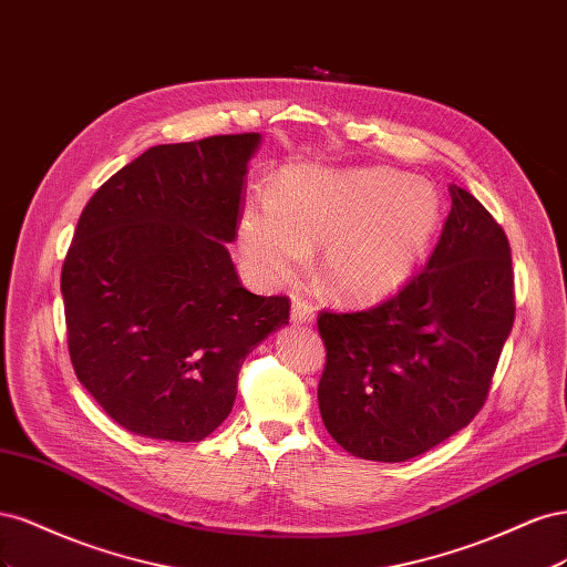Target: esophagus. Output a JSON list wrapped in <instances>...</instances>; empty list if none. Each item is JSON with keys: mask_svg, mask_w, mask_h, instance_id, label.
Returning a JSON list of instances; mask_svg holds the SVG:
<instances>
[{"mask_svg": "<svg viewBox=\"0 0 567 567\" xmlns=\"http://www.w3.org/2000/svg\"><path fill=\"white\" fill-rule=\"evenodd\" d=\"M312 319H315V305L302 300V298H293V305H290V321L307 323Z\"/></svg>", "mask_w": 567, "mask_h": 567, "instance_id": "34e87169", "label": "esophagus"}]
</instances>
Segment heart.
Segmentation results:
<instances>
[{
    "label": "heart",
    "mask_w": 567,
    "mask_h": 567,
    "mask_svg": "<svg viewBox=\"0 0 567 567\" xmlns=\"http://www.w3.org/2000/svg\"><path fill=\"white\" fill-rule=\"evenodd\" d=\"M437 188L388 167H290L274 200L250 203L238 241L265 281H286L319 252V279L333 296L375 300L400 288L440 229Z\"/></svg>",
    "instance_id": "1"
}]
</instances>
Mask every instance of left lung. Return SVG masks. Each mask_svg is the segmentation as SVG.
Here are the masks:
<instances>
[{"mask_svg": "<svg viewBox=\"0 0 567 567\" xmlns=\"http://www.w3.org/2000/svg\"><path fill=\"white\" fill-rule=\"evenodd\" d=\"M452 210L421 271L359 312L321 310L319 409L342 450L414 458L483 409L516 319L508 238L483 203L450 186Z\"/></svg>", "mask_w": 567, "mask_h": 567, "instance_id": "1", "label": "left lung"}]
</instances>
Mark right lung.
<instances>
[{
    "label": "right lung",
    "instance_id": "add662e5",
    "mask_svg": "<svg viewBox=\"0 0 567 567\" xmlns=\"http://www.w3.org/2000/svg\"><path fill=\"white\" fill-rule=\"evenodd\" d=\"M260 134L161 144L101 184L61 269L78 381L125 431L198 442L229 416L246 357L288 323L286 296L238 281L248 161Z\"/></svg>",
    "mask_w": 567,
    "mask_h": 567
}]
</instances>
